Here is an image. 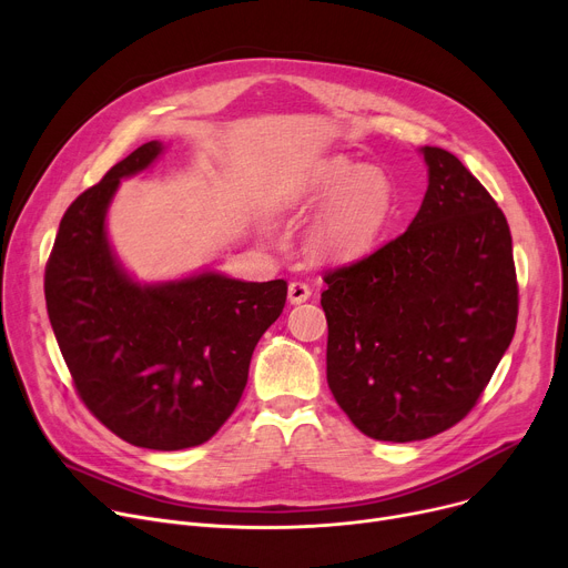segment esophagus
<instances>
[{"mask_svg":"<svg viewBox=\"0 0 568 568\" xmlns=\"http://www.w3.org/2000/svg\"><path fill=\"white\" fill-rule=\"evenodd\" d=\"M311 287L306 285V283H302V281H294V283H290V287H287V300H290V304H304V302H308L311 300Z\"/></svg>","mask_w":568,"mask_h":568,"instance_id":"esophagus-1","label":"esophagus"}]
</instances>
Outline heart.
<instances>
[{
	"instance_id": "1",
	"label": "heart",
	"mask_w": 568,
	"mask_h": 568,
	"mask_svg": "<svg viewBox=\"0 0 568 568\" xmlns=\"http://www.w3.org/2000/svg\"><path fill=\"white\" fill-rule=\"evenodd\" d=\"M320 204L306 234L311 255L338 264L362 260L392 221V179L343 154L317 159L281 189L278 206L290 216H304Z\"/></svg>"
}]
</instances>
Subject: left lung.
Returning <instances> with one entry per match:
<instances>
[{
    "instance_id": "left-lung-1",
    "label": "left lung",
    "mask_w": 568,
    "mask_h": 568,
    "mask_svg": "<svg viewBox=\"0 0 568 568\" xmlns=\"http://www.w3.org/2000/svg\"><path fill=\"white\" fill-rule=\"evenodd\" d=\"M428 191L409 227L324 276L326 382L364 435L428 439L490 382L518 320L511 232L452 152L422 146Z\"/></svg>"
}]
</instances>
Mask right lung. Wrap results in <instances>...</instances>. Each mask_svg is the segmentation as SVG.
Here are the masks:
<instances>
[{
	"label": "right lung",
	"instance_id": "obj_1",
	"mask_svg": "<svg viewBox=\"0 0 568 568\" xmlns=\"http://www.w3.org/2000/svg\"><path fill=\"white\" fill-rule=\"evenodd\" d=\"M165 152L152 140L87 189L59 223L45 304L75 389L97 419L142 449L179 452L214 437L248 379L251 356L283 313L287 283L219 272L138 283L105 219L122 184Z\"/></svg>",
	"mask_w": 568,
	"mask_h": 568
}]
</instances>
